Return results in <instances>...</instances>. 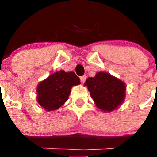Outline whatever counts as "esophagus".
<instances>
[{"label":"esophagus","instance_id":"esophagus-1","mask_svg":"<svg viewBox=\"0 0 157 157\" xmlns=\"http://www.w3.org/2000/svg\"><path fill=\"white\" fill-rule=\"evenodd\" d=\"M86 75H83L82 76V77H80V81H81V83H84L85 81H86Z\"/></svg>","mask_w":157,"mask_h":157}]
</instances>
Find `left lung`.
<instances>
[{
	"label": "left lung",
	"instance_id": "1",
	"mask_svg": "<svg viewBox=\"0 0 157 157\" xmlns=\"http://www.w3.org/2000/svg\"><path fill=\"white\" fill-rule=\"evenodd\" d=\"M84 86L88 88L96 107L104 112L117 109L125 99V83L109 73L97 72L95 77L86 79Z\"/></svg>",
	"mask_w": 157,
	"mask_h": 157
}]
</instances>
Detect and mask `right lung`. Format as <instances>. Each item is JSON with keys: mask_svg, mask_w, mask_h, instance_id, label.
Returning a JSON list of instances; mask_svg holds the SVG:
<instances>
[{"mask_svg": "<svg viewBox=\"0 0 157 157\" xmlns=\"http://www.w3.org/2000/svg\"><path fill=\"white\" fill-rule=\"evenodd\" d=\"M80 80L73 71L65 72L61 70L53 73L38 84V103L48 112L61 108L68 99L71 88L80 84Z\"/></svg>", "mask_w": 157, "mask_h": 157, "instance_id": "add662e5", "label": "right lung"}]
</instances>
